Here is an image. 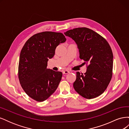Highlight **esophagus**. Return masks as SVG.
<instances>
[{
  "label": "esophagus",
  "mask_w": 129,
  "mask_h": 129,
  "mask_svg": "<svg viewBox=\"0 0 129 129\" xmlns=\"http://www.w3.org/2000/svg\"><path fill=\"white\" fill-rule=\"evenodd\" d=\"M69 73V71H67V70H66V71H64L63 72V74H68Z\"/></svg>",
  "instance_id": "1"
}]
</instances>
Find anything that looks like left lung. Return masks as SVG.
<instances>
[{"label": "left lung", "mask_w": 129, "mask_h": 129, "mask_svg": "<svg viewBox=\"0 0 129 129\" xmlns=\"http://www.w3.org/2000/svg\"><path fill=\"white\" fill-rule=\"evenodd\" d=\"M64 34L76 42L80 57L87 64L86 73L76 72L74 88L84 98H96L106 90L112 76L113 54L110 46L105 38L87 27L69 30Z\"/></svg>", "instance_id": "obj_1"}]
</instances>
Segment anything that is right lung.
<instances>
[{
	"mask_svg": "<svg viewBox=\"0 0 129 129\" xmlns=\"http://www.w3.org/2000/svg\"><path fill=\"white\" fill-rule=\"evenodd\" d=\"M62 33L46 31L33 35L21 50L18 78L26 94L42 102L55 92L62 73L47 68L49 58L55 54L56 47L66 41Z\"/></svg>",
	"mask_w": 129,
	"mask_h": 129,
	"instance_id": "add662e5",
	"label": "right lung"
}]
</instances>
